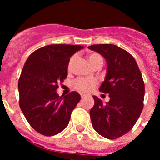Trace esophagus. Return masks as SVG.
Masks as SVG:
<instances>
[{"label":"esophagus","mask_w":160,"mask_h":160,"mask_svg":"<svg viewBox=\"0 0 160 160\" xmlns=\"http://www.w3.org/2000/svg\"><path fill=\"white\" fill-rule=\"evenodd\" d=\"M81 97H82V98H85L87 97V94H81Z\"/></svg>","instance_id":"obj_1"}]
</instances>
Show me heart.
Masks as SVG:
<instances>
[{
	"instance_id": "1",
	"label": "heart",
	"mask_w": 160,
	"mask_h": 160,
	"mask_svg": "<svg viewBox=\"0 0 160 160\" xmlns=\"http://www.w3.org/2000/svg\"><path fill=\"white\" fill-rule=\"evenodd\" d=\"M88 60L90 64L93 66V67H94L98 64H99V63H102V57L98 53H93L89 55ZM73 62V58L70 59V63H69V68L71 67ZM97 83L98 82L96 81L95 79L79 78L76 79L75 81L73 82V88L78 90V91H81V92L83 93H89L95 87Z\"/></svg>"
}]
</instances>
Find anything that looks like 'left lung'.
I'll list each match as a JSON object with an SVG mask.
<instances>
[{
  "instance_id": "left-lung-1",
  "label": "left lung",
  "mask_w": 160,
  "mask_h": 160,
  "mask_svg": "<svg viewBox=\"0 0 160 160\" xmlns=\"http://www.w3.org/2000/svg\"><path fill=\"white\" fill-rule=\"evenodd\" d=\"M88 48L107 61V74L99 90L110 97V101L103 104L93 96L91 122L100 135L114 139L129 132L142 113L145 93L142 73L132 55L115 45L101 44Z\"/></svg>"
}]
</instances>
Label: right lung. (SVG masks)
Segmentation results:
<instances>
[{"label": "right lung", "mask_w": 160, "mask_h": 160, "mask_svg": "<svg viewBox=\"0 0 160 160\" xmlns=\"http://www.w3.org/2000/svg\"><path fill=\"white\" fill-rule=\"evenodd\" d=\"M83 46L49 45L29 55L18 81L19 105L36 131L52 136L62 131L81 96L76 91L59 96L58 83L67 77L70 57Z\"/></svg>", "instance_id": "right-lung-1"}]
</instances>
